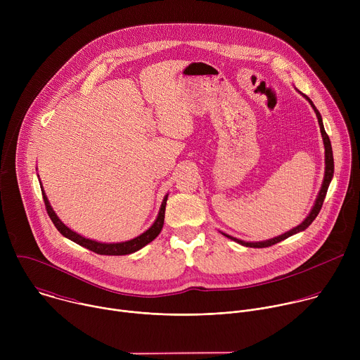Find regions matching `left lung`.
Returning <instances> with one entry per match:
<instances>
[{
  "instance_id": "left-lung-1",
  "label": "left lung",
  "mask_w": 360,
  "mask_h": 360,
  "mask_svg": "<svg viewBox=\"0 0 360 360\" xmlns=\"http://www.w3.org/2000/svg\"><path fill=\"white\" fill-rule=\"evenodd\" d=\"M307 101H309V104L312 105V108H314V111H315V114H316V117H318V122H319V127H321V134H322V138H323V145H325V176H323V182H322V188H321V191H319V195H318V198H316V200H315V205H314V208H312V211L309 212V215L306 217V219L300 224V225H297L296 228H293V229H290V231H288V232H285V233H282V235H279V236H276V238H272V239H268V240H264V242H245V240H240V239H236V238H233V236H229V235H226V233H224L226 238H229V239H232V240H235V242H238V243H240V245H243V246H248V248H268V246H272V245H275V243H278V242H281V240H283V239H286V238H289V236H292V235H295V233H297V232H302V231H304L307 226H309L314 221H315V218L318 217V214L321 212V208H322V205H323V200H325V196H326V192H328V188H329V184H330V181H332V178H333V153H332V145H330V139H329V136H328V134H326V131H325V128H323V122H322V117H321V114H319V111L316 110V107L314 105V102L311 101V98L309 96H306L304 94H302Z\"/></svg>"
}]
</instances>
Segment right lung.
<instances>
[{"label": "right lung", "mask_w": 360, "mask_h": 360, "mask_svg": "<svg viewBox=\"0 0 360 360\" xmlns=\"http://www.w3.org/2000/svg\"><path fill=\"white\" fill-rule=\"evenodd\" d=\"M41 184V182H39ZM42 188V186H41ZM42 192V198H44V203H45V208H46V214L48 217L51 218V221H53V224L56 225V228L60 231L61 235H64L65 238L71 239L72 242L98 253V255H128V253H134L136 250H139L141 248H143L145 245H148L149 242H152L153 239H155L162 226H164V218H165V207H167V199H168V195H165L164 200H162V205H161V210H160V214H158V218L155 219V222L152 224V226L149 229H146L143 233H141L139 236L131 239V240H125V242H117V243H102V242H96V240H92V239H88V238H84L81 236L79 233L71 231L68 226H65L61 219L57 217V214L54 212V210L51 208L49 205V200L44 192V189H41Z\"/></svg>", "instance_id": "add662e5"}]
</instances>
